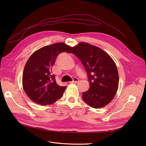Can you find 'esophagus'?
Segmentation results:
<instances>
[{
  "mask_svg": "<svg viewBox=\"0 0 146 146\" xmlns=\"http://www.w3.org/2000/svg\"><path fill=\"white\" fill-rule=\"evenodd\" d=\"M78 81H79L78 78L75 77V78H73V80H72V81H71V82H69V83H76L78 82Z\"/></svg>",
  "mask_w": 146,
  "mask_h": 146,
  "instance_id": "obj_1",
  "label": "esophagus"
}]
</instances>
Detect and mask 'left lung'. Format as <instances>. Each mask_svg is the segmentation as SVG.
<instances>
[{"label":"left lung","instance_id":"8db88e82","mask_svg":"<svg viewBox=\"0 0 146 146\" xmlns=\"http://www.w3.org/2000/svg\"><path fill=\"white\" fill-rule=\"evenodd\" d=\"M69 53L81 61L88 75L90 89L82 93L85 102L94 108L108 104L119 85L117 69L113 59L99 47L83 42L72 47Z\"/></svg>","mask_w":146,"mask_h":146}]
</instances>
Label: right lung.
<instances>
[{"mask_svg":"<svg viewBox=\"0 0 146 146\" xmlns=\"http://www.w3.org/2000/svg\"><path fill=\"white\" fill-rule=\"evenodd\" d=\"M70 47L58 42L35 51L27 60L23 70V86L29 98L41 105H50L62 97L66 86L56 83L52 68L61 52L69 53Z\"/></svg>","mask_w":146,"mask_h":146,"instance_id":"right-lung-1","label":"right lung"}]
</instances>
